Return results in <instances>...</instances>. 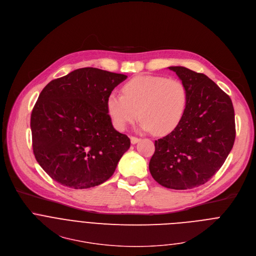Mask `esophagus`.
<instances>
[{"instance_id": "1", "label": "esophagus", "mask_w": 256, "mask_h": 256, "mask_svg": "<svg viewBox=\"0 0 256 256\" xmlns=\"http://www.w3.org/2000/svg\"><path fill=\"white\" fill-rule=\"evenodd\" d=\"M138 140H140L138 138H136V136H130V142H132V144H136Z\"/></svg>"}]
</instances>
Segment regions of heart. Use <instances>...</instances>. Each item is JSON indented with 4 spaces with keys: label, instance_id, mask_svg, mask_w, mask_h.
Here are the masks:
<instances>
[{
    "label": "heart",
    "instance_id": "heart-1",
    "mask_svg": "<svg viewBox=\"0 0 256 256\" xmlns=\"http://www.w3.org/2000/svg\"><path fill=\"white\" fill-rule=\"evenodd\" d=\"M124 94L112 92L106 102L114 128L124 130L140 116V128L156 134L173 132L181 122L187 106V90L176 78L140 75L128 81Z\"/></svg>",
    "mask_w": 256,
    "mask_h": 256
}]
</instances>
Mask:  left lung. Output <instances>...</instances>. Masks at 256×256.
<instances>
[{"instance_id": "1", "label": "left lung", "mask_w": 256, "mask_h": 256, "mask_svg": "<svg viewBox=\"0 0 256 256\" xmlns=\"http://www.w3.org/2000/svg\"><path fill=\"white\" fill-rule=\"evenodd\" d=\"M187 90V106L179 126L154 140L148 168L162 186L187 190L208 182L224 164L235 140L232 102L203 73L171 66Z\"/></svg>"}]
</instances>
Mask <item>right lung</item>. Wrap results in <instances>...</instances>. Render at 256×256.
<instances>
[{
	"instance_id": "add662e5",
	"label": "right lung",
	"mask_w": 256,
	"mask_h": 256,
	"mask_svg": "<svg viewBox=\"0 0 256 256\" xmlns=\"http://www.w3.org/2000/svg\"><path fill=\"white\" fill-rule=\"evenodd\" d=\"M126 75L94 67L50 81L31 114L34 156L57 183L88 189L108 181L130 148L112 126L106 102Z\"/></svg>"
}]
</instances>
